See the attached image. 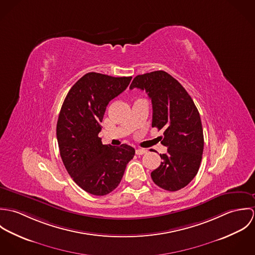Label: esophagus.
<instances>
[{"instance_id": "esophagus-1", "label": "esophagus", "mask_w": 255, "mask_h": 255, "mask_svg": "<svg viewBox=\"0 0 255 255\" xmlns=\"http://www.w3.org/2000/svg\"><path fill=\"white\" fill-rule=\"evenodd\" d=\"M135 153H136V155H143V154L147 153V150L139 148V149H136V150H135Z\"/></svg>"}]
</instances>
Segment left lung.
Returning a JSON list of instances; mask_svg holds the SVG:
<instances>
[{
	"instance_id": "obj_1",
	"label": "left lung",
	"mask_w": 255,
	"mask_h": 255,
	"mask_svg": "<svg viewBox=\"0 0 255 255\" xmlns=\"http://www.w3.org/2000/svg\"><path fill=\"white\" fill-rule=\"evenodd\" d=\"M130 89L145 90L152 102V128L164 129L161 165L151 178L161 188L177 191L196 176L203 153L204 138L199 112L182 84L164 71L137 75Z\"/></svg>"
}]
</instances>
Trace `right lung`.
I'll return each mask as SVG.
<instances>
[{
    "instance_id": "1",
    "label": "right lung",
    "mask_w": 255,
    "mask_h": 255,
    "mask_svg": "<svg viewBox=\"0 0 255 255\" xmlns=\"http://www.w3.org/2000/svg\"><path fill=\"white\" fill-rule=\"evenodd\" d=\"M130 80L131 76L86 73L74 83L61 108L57 139L63 163L74 182L93 195L113 191L135 154L131 146L104 145L98 137L110 101Z\"/></svg>"
}]
</instances>
